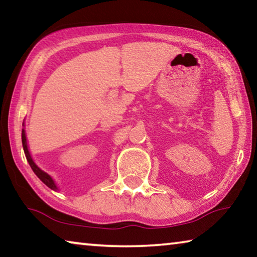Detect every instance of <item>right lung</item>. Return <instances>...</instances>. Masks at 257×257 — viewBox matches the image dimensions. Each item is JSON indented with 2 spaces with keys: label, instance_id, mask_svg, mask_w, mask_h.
Segmentation results:
<instances>
[{
  "label": "right lung",
  "instance_id": "1",
  "mask_svg": "<svg viewBox=\"0 0 257 257\" xmlns=\"http://www.w3.org/2000/svg\"><path fill=\"white\" fill-rule=\"evenodd\" d=\"M21 139H23V146H24V151H25L26 159H27L28 163H29V165H30V168L33 169V171L35 172V175H36L38 178H40V179H41L43 182H44V184H45L47 187H50L51 189H53V190L58 189V187H56V185H55V182L53 181V179H52V178H51L49 175H47V173H45L44 171H42L41 169L38 168L37 165L34 163L32 156H30V154H29V151H28V147H27V141H26V134H25V130H24V129H23V133H21Z\"/></svg>",
  "mask_w": 257,
  "mask_h": 257
}]
</instances>
